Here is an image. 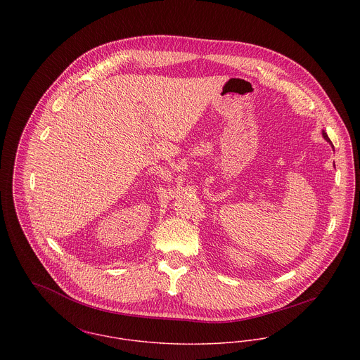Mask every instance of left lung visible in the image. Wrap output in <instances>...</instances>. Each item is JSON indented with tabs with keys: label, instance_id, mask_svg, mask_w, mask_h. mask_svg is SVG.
Segmentation results:
<instances>
[{
	"label": "left lung",
	"instance_id": "8db88e82",
	"mask_svg": "<svg viewBox=\"0 0 360 360\" xmlns=\"http://www.w3.org/2000/svg\"><path fill=\"white\" fill-rule=\"evenodd\" d=\"M323 137H324V139H326V140H327V141H330V139H328V136H327V134H326V133H324V131H323Z\"/></svg>",
	"mask_w": 360,
	"mask_h": 360
}]
</instances>
